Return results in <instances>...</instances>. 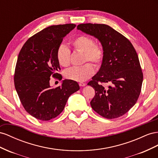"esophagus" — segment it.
Instances as JSON below:
<instances>
[{
  "instance_id": "1",
  "label": "esophagus",
  "mask_w": 158,
  "mask_h": 158,
  "mask_svg": "<svg viewBox=\"0 0 158 158\" xmlns=\"http://www.w3.org/2000/svg\"><path fill=\"white\" fill-rule=\"evenodd\" d=\"M79 86H81V87H84V86H85V85H86V83L81 82V83H79Z\"/></svg>"
}]
</instances>
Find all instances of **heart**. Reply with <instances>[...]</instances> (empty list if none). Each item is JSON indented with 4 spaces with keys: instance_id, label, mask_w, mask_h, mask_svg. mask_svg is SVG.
Instances as JSON below:
<instances>
[{
    "instance_id": "heart-1",
    "label": "heart",
    "mask_w": 158,
    "mask_h": 158,
    "mask_svg": "<svg viewBox=\"0 0 158 158\" xmlns=\"http://www.w3.org/2000/svg\"><path fill=\"white\" fill-rule=\"evenodd\" d=\"M75 50L83 53V62H92L99 66L104 58V49L100 44H94V40L87 35H81L75 38L71 42ZM57 60L59 64L64 67L70 65L71 52L65 45L61 44L57 50ZM94 68L91 64H85L80 67H73L65 71L64 76L67 79L75 81H83L94 74Z\"/></svg>"
}]
</instances>
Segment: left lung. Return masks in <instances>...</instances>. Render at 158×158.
I'll return each mask as SVG.
<instances>
[{
    "label": "left lung",
    "mask_w": 158,
    "mask_h": 158,
    "mask_svg": "<svg viewBox=\"0 0 158 158\" xmlns=\"http://www.w3.org/2000/svg\"><path fill=\"white\" fill-rule=\"evenodd\" d=\"M77 28L97 38L104 49L101 68L87 84L95 91L92 109L104 118H118L136 104L141 92L143 73L137 53L127 38L109 26L88 23Z\"/></svg>",
    "instance_id": "8db88e82"
}]
</instances>
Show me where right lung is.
Returning a JSON list of instances; mask_svg holds the SVG:
<instances>
[{
  "label": "right lung",
  "instance_id": "right-lung-1",
  "mask_svg": "<svg viewBox=\"0 0 158 158\" xmlns=\"http://www.w3.org/2000/svg\"><path fill=\"white\" fill-rule=\"evenodd\" d=\"M76 25H54L30 38L19 53L15 72V86L22 105L34 118L48 121L64 110L67 99L77 91L75 81L65 79L61 86L52 88L51 77L61 80L57 50L65 35Z\"/></svg>",
  "mask_w": 158,
  "mask_h": 158
}]
</instances>
